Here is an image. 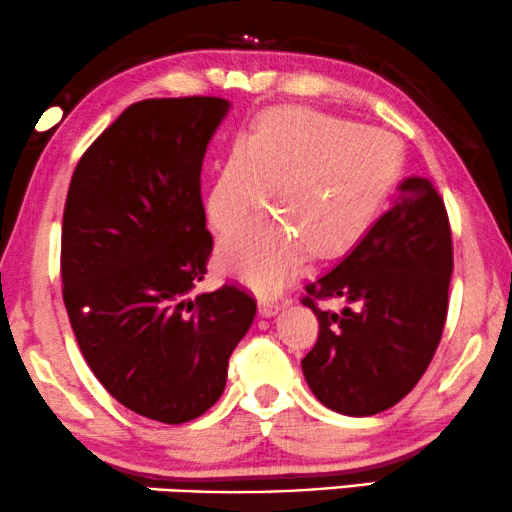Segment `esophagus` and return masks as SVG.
I'll return each mask as SVG.
<instances>
[{
	"mask_svg": "<svg viewBox=\"0 0 512 512\" xmlns=\"http://www.w3.org/2000/svg\"><path fill=\"white\" fill-rule=\"evenodd\" d=\"M280 306H283V304H280L278 299L262 297V299H259V315H262V318H273V315H278Z\"/></svg>",
	"mask_w": 512,
	"mask_h": 512,
	"instance_id": "1",
	"label": "esophagus"
}]
</instances>
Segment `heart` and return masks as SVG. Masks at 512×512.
<instances>
[{
	"label": "heart",
	"instance_id": "b5f03b06",
	"mask_svg": "<svg viewBox=\"0 0 512 512\" xmlns=\"http://www.w3.org/2000/svg\"><path fill=\"white\" fill-rule=\"evenodd\" d=\"M399 141L376 127L311 109L266 113L222 160L208 192V218L229 232L269 199L222 246L227 269L257 290H278L313 255L343 253L369 234L399 183Z\"/></svg>",
	"mask_w": 512,
	"mask_h": 512
}]
</instances>
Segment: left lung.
Here are the masks:
<instances>
[{"mask_svg":"<svg viewBox=\"0 0 512 512\" xmlns=\"http://www.w3.org/2000/svg\"><path fill=\"white\" fill-rule=\"evenodd\" d=\"M452 276V234L441 194L410 176L397 204L325 276L306 285L304 306L320 334L301 359L315 399L341 415L392 408L417 385L441 343ZM315 298H343L341 314Z\"/></svg>","mask_w":512,"mask_h":512,"instance_id":"obj_1","label":"left lung"}]
</instances>
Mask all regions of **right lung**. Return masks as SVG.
Returning a JSON list of instances; mask_svg holds the SVG:
<instances>
[{
  "label": "right lung",
  "instance_id": "add662e5",
  "mask_svg": "<svg viewBox=\"0 0 512 512\" xmlns=\"http://www.w3.org/2000/svg\"><path fill=\"white\" fill-rule=\"evenodd\" d=\"M227 111L220 97L127 106L85 150L64 204L62 297L78 348L115 401L164 424L220 399L257 311L236 285L194 294L213 250L201 162Z\"/></svg>",
  "mask_w": 512,
  "mask_h": 512
}]
</instances>
